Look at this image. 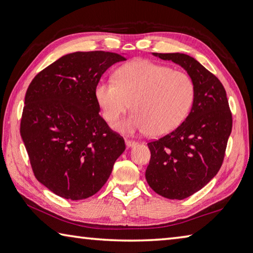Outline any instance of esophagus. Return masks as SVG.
Returning <instances> with one entry per match:
<instances>
[{
	"instance_id": "1",
	"label": "esophagus",
	"mask_w": 253,
	"mask_h": 253,
	"mask_svg": "<svg viewBox=\"0 0 253 253\" xmlns=\"http://www.w3.org/2000/svg\"><path fill=\"white\" fill-rule=\"evenodd\" d=\"M125 143H126L127 147H132V146H135V145H137L135 140H131V139H126Z\"/></svg>"
}]
</instances>
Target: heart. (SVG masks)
<instances>
[{
	"mask_svg": "<svg viewBox=\"0 0 253 253\" xmlns=\"http://www.w3.org/2000/svg\"><path fill=\"white\" fill-rule=\"evenodd\" d=\"M194 96V81L186 72L142 59L119 67L114 80H102L95 89L107 123L116 122L131 102L134 113L116 128L126 134L148 130L152 136L169 134L181 125Z\"/></svg>",
	"mask_w": 253,
	"mask_h": 253,
	"instance_id": "heart-1",
	"label": "heart"
}]
</instances>
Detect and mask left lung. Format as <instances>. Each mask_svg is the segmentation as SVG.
I'll list each match as a JSON object with an SVG mask.
<instances>
[{
    "mask_svg": "<svg viewBox=\"0 0 253 253\" xmlns=\"http://www.w3.org/2000/svg\"><path fill=\"white\" fill-rule=\"evenodd\" d=\"M154 55L184 68L195 84L193 106L185 121L147 144L151 151L145 174L148 185L166 199L183 200L219 172L232 130V114L223 84L194 58L184 53Z\"/></svg>",
    "mask_w": 253,
    "mask_h": 253,
    "instance_id": "1",
    "label": "left lung"
}]
</instances>
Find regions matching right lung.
I'll return each mask as SVG.
<instances>
[{
	"label": "right lung",
	"mask_w": 253,
	"mask_h": 253,
	"mask_svg": "<svg viewBox=\"0 0 253 253\" xmlns=\"http://www.w3.org/2000/svg\"><path fill=\"white\" fill-rule=\"evenodd\" d=\"M122 54H66L34 77L25 93L20 134L36 178L54 194L84 200L110 176L125 140L99 115L95 89Z\"/></svg>",
	"instance_id": "add662e5"
}]
</instances>
